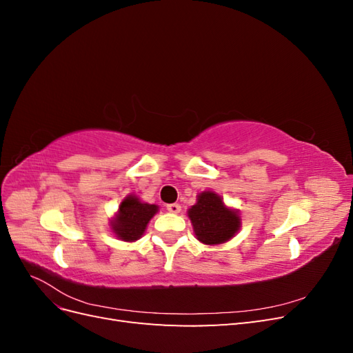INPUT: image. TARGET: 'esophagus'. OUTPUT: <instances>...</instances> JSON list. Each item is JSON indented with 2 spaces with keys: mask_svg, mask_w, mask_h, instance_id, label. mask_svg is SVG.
<instances>
[{
  "mask_svg": "<svg viewBox=\"0 0 353 353\" xmlns=\"http://www.w3.org/2000/svg\"><path fill=\"white\" fill-rule=\"evenodd\" d=\"M166 209H168L170 213H179L181 206L178 205V203H170V205H166Z\"/></svg>",
  "mask_w": 353,
  "mask_h": 353,
  "instance_id": "esophagus-1",
  "label": "esophagus"
}]
</instances>
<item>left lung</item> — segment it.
Listing matches in <instances>:
<instances>
[{
    "label": "left lung",
    "mask_w": 353,
    "mask_h": 353,
    "mask_svg": "<svg viewBox=\"0 0 353 353\" xmlns=\"http://www.w3.org/2000/svg\"><path fill=\"white\" fill-rule=\"evenodd\" d=\"M187 215L193 225L196 239L208 245L230 241L241 228L240 212L227 206L215 191L200 193L196 205L188 209Z\"/></svg>",
    "instance_id": "left-lung-1"
}]
</instances>
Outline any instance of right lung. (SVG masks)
<instances>
[{
    "label": "right lung",
    "mask_w": 353,
    "mask_h": 353,
    "mask_svg": "<svg viewBox=\"0 0 353 353\" xmlns=\"http://www.w3.org/2000/svg\"><path fill=\"white\" fill-rule=\"evenodd\" d=\"M159 212L157 205L143 201L137 194L122 199L114 216L110 219V231L126 243L140 240L147 230L148 222Z\"/></svg>",
    "instance_id": "add662e5"
}]
</instances>
